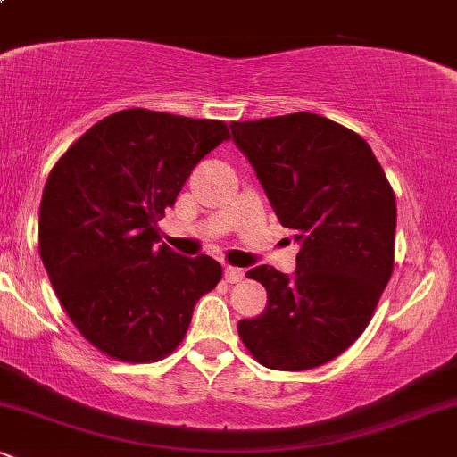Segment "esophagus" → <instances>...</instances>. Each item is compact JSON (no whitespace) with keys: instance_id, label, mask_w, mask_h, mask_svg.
<instances>
[{"instance_id":"esophagus-1","label":"esophagus","mask_w":457,"mask_h":457,"mask_svg":"<svg viewBox=\"0 0 457 457\" xmlns=\"http://www.w3.org/2000/svg\"><path fill=\"white\" fill-rule=\"evenodd\" d=\"M223 277H225V281H228V283H238L245 277V270L236 269V266H225Z\"/></svg>"}]
</instances>
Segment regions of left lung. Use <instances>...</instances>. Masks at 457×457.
Wrapping results in <instances>:
<instances>
[{
    "label": "left lung",
    "instance_id": "1",
    "mask_svg": "<svg viewBox=\"0 0 457 457\" xmlns=\"http://www.w3.org/2000/svg\"><path fill=\"white\" fill-rule=\"evenodd\" d=\"M229 127L277 219L301 243L292 277L266 264L246 272L269 301L258 318L240 320L238 335L270 370L320 367L361 337L391 279L393 188L367 141L322 115Z\"/></svg>",
    "mask_w": 457,
    "mask_h": 457
}]
</instances>
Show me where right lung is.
<instances>
[{"instance_id":"obj_1","label":"right lung","mask_w":457,"mask_h":457,"mask_svg":"<svg viewBox=\"0 0 457 457\" xmlns=\"http://www.w3.org/2000/svg\"><path fill=\"white\" fill-rule=\"evenodd\" d=\"M225 139L221 120L124 109L86 130L51 170L40 258L68 318L103 354L152 363L174 353L195 303L221 281L217 260L159 245L156 223Z\"/></svg>"}]
</instances>
